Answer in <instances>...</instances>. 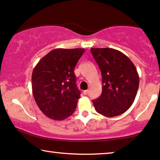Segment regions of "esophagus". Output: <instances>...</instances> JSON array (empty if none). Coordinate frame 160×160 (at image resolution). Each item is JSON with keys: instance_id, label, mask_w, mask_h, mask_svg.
Returning <instances> with one entry per match:
<instances>
[{"instance_id": "obj_1", "label": "esophagus", "mask_w": 160, "mask_h": 160, "mask_svg": "<svg viewBox=\"0 0 160 160\" xmlns=\"http://www.w3.org/2000/svg\"><path fill=\"white\" fill-rule=\"evenodd\" d=\"M88 90H85V91H83V94H84V95H85V96H87L88 94Z\"/></svg>"}]
</instances>
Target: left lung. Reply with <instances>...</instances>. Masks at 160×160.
<instances>
[{"label": "left lung", "mask_w": 160, "mask_h": 160, "mask_svg": "<svg viewBox=\"0 0 160 160\" xmlns=\"http://www.w3.org/2000/svg\"><path fill=\"white\" fill-rule=\"evenodd\" d=\"M102 75V93L93 103L96 111L112 118L124 113L133 103L139 86L136 67L116 49L91 48Z\"/></svg>", "instance_id": "left-lung-1"}]
</instances>
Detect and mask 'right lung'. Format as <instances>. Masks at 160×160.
I'll return each instance as SVG.
<instances>
[{
  "label": "right lung",
  "mask_w": 160,
  "mask_h": 160,
  "mask_svg": "<svg viewBox=\"0 0 160 160\" xmlns=\"http://www.w3.org/2000/svg\"><path fill=\"white\" fill-rule=\"evenodd\" d=\"M84 48H56L42 57L32 74V94L42 113L54 120L71 116L80 91L74 69Z\"/></svg>",
  "instance_id": "1"
}]
</instances>
